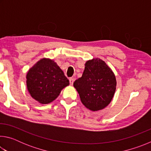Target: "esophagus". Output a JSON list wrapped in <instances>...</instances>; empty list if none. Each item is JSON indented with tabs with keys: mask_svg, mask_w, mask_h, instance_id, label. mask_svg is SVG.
<instances>
[{
	"mask_svg": "<svg viewBox=\"0 0 151 151\" xmlns=\"http://www.w3.org/2000/svg\"><path fill=\"white\" fill-rule=\"evenodd\" d=\"M74 81H75V79H74L73 78H69V81H70V84L71 85H73V84L74 83Z\"/></svg>",
	"mask_w": 151,
	"mask_h": 151,
	"instance_id": "esophagus-1",
	"label": "esophagus"
}]
</instances>
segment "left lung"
Wrapping results in <instances>:
<instances>
[{
    "label": "left lung",
    "mask_w": 151,
    "mask_h": 151,
    "mask_svg": "<svg viewBox=\"0 0 151 151\" xmlns=\"http://www.w3.org/2000/svg\"><path fill=\"white\" fill-rule=\"evenodd\" d=\"M81 101L91 111L105 108L115 93L116 81L113 72L101 59L93 58L85 63L81 78L73 83Z\"/></svg>",
    "instance_id": "1"
}]
</instances>
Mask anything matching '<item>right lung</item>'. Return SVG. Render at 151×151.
I'll return each instance as SVG.
<instances>
[{"mask_svg":"<svg viewBox=\"0 0 151 151\" xmlns=\"http://www.w3.org/2000/svg\"><path fill=\"white\" fill-rule=\"evenodd\" d=\"M69 85L66 77L54 60L42 58L29 70L27 75L28 91L33 99L41 104L55 100L62 89Z\"/></svg>","mask_w":151,"mask_h":151,"instance_id":"right-lung-1","label":"right lung"}]
</instances>
